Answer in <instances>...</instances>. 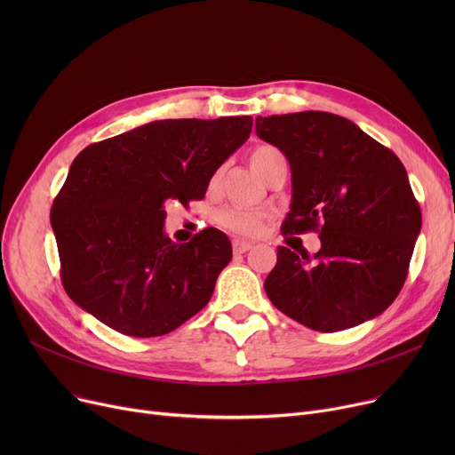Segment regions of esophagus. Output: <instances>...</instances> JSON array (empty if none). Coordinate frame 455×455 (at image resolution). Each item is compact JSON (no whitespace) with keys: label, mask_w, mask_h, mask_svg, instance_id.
Segmentation results:
<instances>
[{"label":"esophagus","mask_w":455,"mask_h":455,"mask_svg":"<svg viewBox=\"0 0 455 455\" xmlns=\"http://www.w3.org/2000/svg\"><path fill=\"white\" fill-rule=\"evenodd\" d=\"M232 249H234L235 254H243L249 249H252V243L251 242H243V240H234L232 242Z\"/></svg>","instance_id":"esophagus-1"}]
</instances>
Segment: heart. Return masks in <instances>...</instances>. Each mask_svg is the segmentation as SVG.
<instances>
[{
	"mask_svg": "<svg viewBox=\"0 0 455 455\" xmlns=\"http://www.w3.org/2000/svg\"><path fill=\"white\" fill-rule=\"evenodd\" d=\"M251 167L254 170V173L266 180L267 175L271 173L273 167L276 164H285V156L282 155L280 149L273 148V146H258L251 151ZM223 177V167L215 170L213 175L210 177V188H215L221 182ZM218 223L232 232V234H240V235H256L261 228L266 225V213H261L258 210H247V208H235V206H228L223 208L218 213Z\"/></svg>",
	"mask_w": 455,
	"mask_h": 455,
	"instance_id": "1",
	"label": "heart"
}]
</instances>
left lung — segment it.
Listing matches in <instances>:
<instances>
[{
  "label": "left lung",
  "instance_id": "8db88e82",
  "mask_svg": "<svg viewBox=\"0 0 455 455\" xmlns=\"http://www.w3.org/2000/svg\"><path fill=\"white\" fill-rule=\"evenodd\" d=\"M256 134L291 167L283 234L319 232L314 259L278 247L264 282L282 314L317 331L374 319L408 276L420 206L398 156L350 119L319 110L256 117Z\"/></svg>",
  "mask_w": 455,
  "mask_h": 455
}]
</instances>
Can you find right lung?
Returning <instances> with one entry per match:
<instances>
[{"mask_svg":"<svg viewBox=\"0 0 455 455\" xmlns=\"http://www.w3.org/2000/svg\"><path fill=\"white\" fill-rule=\"evenodd\" d=\"M251 129V116L160 119L83 149L52 208L68 297L131 338L164 336L201 312L230 240L210 227L172 242L164 204L203 199Z\"/></svg>","mask_w":455,"mask_h":455,"instance_id":"obj_1","label":"right lung"}]
</instances>
